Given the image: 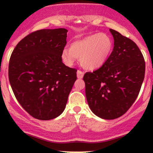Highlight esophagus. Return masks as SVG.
<instances>
[{"label":"esophagus","mask_w":153,"mask_h":153,"mask_svg":"<svg viewBox=\"0 0 153 153\" xmlns=\"http://www.w3.org/2000/svg\"><path fill=\"white\" fill-rule=\"evenodd\" d=\"M83 75H84L83 72H82L80 71H78V72H77V77H78V78H79V79L82 78Z\"/></svg>","instance_id":"34e87169"}]
</instances>
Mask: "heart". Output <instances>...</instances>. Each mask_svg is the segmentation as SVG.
<instances>
[{
	"label": "heart",
	"instance_id": "1",
	"mask_svg": "<svg viewBox=\"0 0 153 153\" xmlns=\"http://www.w3.org/2000/svg\"><path fill=\"white\" fill-rule=\"evenodd\" d=\"M113 48V42L108 35L97 33L76 40L71 48H65L61 57L68 66H73L78 58L85 69L94 71L106 62Z\"/></svg>",
	"mask_w": 153,
	"mask_h": 153
}]
</instances>
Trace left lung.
<instances>
[{"label": "left lung", "mask_w": 153, "mask_h": 153, "mask_svg": "<svg viewBox=\"0 0 153 153\" xmlns=\"http://www.w3.org/2000/svg\"><path fill=\"white\" fill-rule=\"evenodd\" d=\"M114 49L99 69L83 76L85 96L94 114L114 119L126 113L137 98L145 78V62L137 45L109 29Z\"/></svg>", "instance_id": "8db88e82"}]
</instances>
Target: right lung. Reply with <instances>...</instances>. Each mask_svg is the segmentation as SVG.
<instances>
[{
  "label": "right lung",
  "mask_w": 153,
  "mask_h": 153,
  "mask_svg": "<svg viewBox=\"0 0 153 153\" xmlns=\"http://www.w3.org/2000/svg\"><path fill=\"white\" fill-rule=\"evenodd\" d=\"M68 30L41 29L21 40L12 52L8 78L17 101L31 117L50 120L62 113L76 80L77 70L61 54Z\"/></svg>",
  "instance_id": "add662e5"
}]
</instances>
